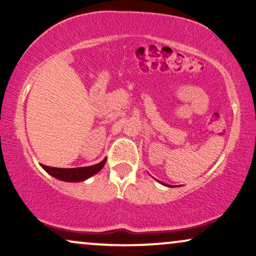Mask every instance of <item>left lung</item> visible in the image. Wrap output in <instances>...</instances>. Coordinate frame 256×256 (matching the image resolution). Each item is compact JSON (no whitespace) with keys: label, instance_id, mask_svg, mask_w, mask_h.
Instances as JSON below:
<instances>
[{"label":"left lung","instance_id":"8db88e82","mask_svg":"<svg viewBox=\"0 0 256 256\" xmlns=\"http://www.w3.org/2000/svg\"><path fill=\"white\" fill-rule=\"evenodd\" d=\"M162 184H164V183H162Z\"/></svg>","mask_w":256,"mask_h":256}]
</instances>
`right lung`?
<instances>
[{"label":"right lung","instance_id":"1","mask_svg":"<svg viewBox=\"0 0 256 256\" xmlns=\"http://www.w3.org/2000/svg\"><path fill=\"white\" fill-rule=\"evenodd\" d=\"M106 158H104L100 163L90 166L82 168H70V169H64V168H52L47 166H41L54 178H58L64 182H84L93 174H98L102 166H105Z\"/></svg>","mask_w":256,"mask_h":256}]
</instances>
